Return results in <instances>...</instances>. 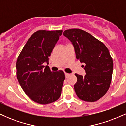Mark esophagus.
I'll return each instance as SVG.
<instances>
[{
  "label": "esophagus",
  "mask_w": 126,
  "mask_h": 126,
  "mask_svg": "<svg viewBox=\"0 0 126 126\" xmlns=\"http://www.w3.org/2000/svg\"><path fill=\"white\" fill-rule=\"evenodd\" d=\"M64 74H65V76H66V78H67L68 76H69V75H70V74H69V73H65Z\"/></svg>",
  "instance_id": "34e87169"
}]
</instances>
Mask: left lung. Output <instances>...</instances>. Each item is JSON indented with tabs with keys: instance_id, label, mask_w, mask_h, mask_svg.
<instances>
[{
	"instance_id": "obj_1",
	"label": "left lung",
	"mask_w": 126,
	"mask_h": 126,
	"mask_svg": "<svg viewBox=\"0 0 126 126\" xmlns=\"http://www.w3.org/2000/svg\"><path fill=\"white\" fill-rule=\"evenodd\" d=\"M63 35L72 42L76 57L85 65L86 75L75 73L74 89L79 99L95 102L109 89L113 71V60L104 43L90 34L78 28L65 30Z\"/></svg>"
}]
</instances>
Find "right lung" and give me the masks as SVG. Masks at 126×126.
I'll use <instances>...</instances> for the list:
<instances>
[{
    "mask_svg": "<svg viewBox=\"0 0 126 126\" xmlns=\"http://www.w3.org/2000/svg\"><path fill=\"white\" fill-rule=\"evenodd\" d=\"M62 30H38L28 39L16 61V76L25 93L40 104L57 101L65 79L62 70L51 72L48 57L62 35Z\"/></svg>",
    "mask_w": 126,
    "mask_h": 126,
    "instance_id": "1",
    "label": "right lung"
}]
</instances>
